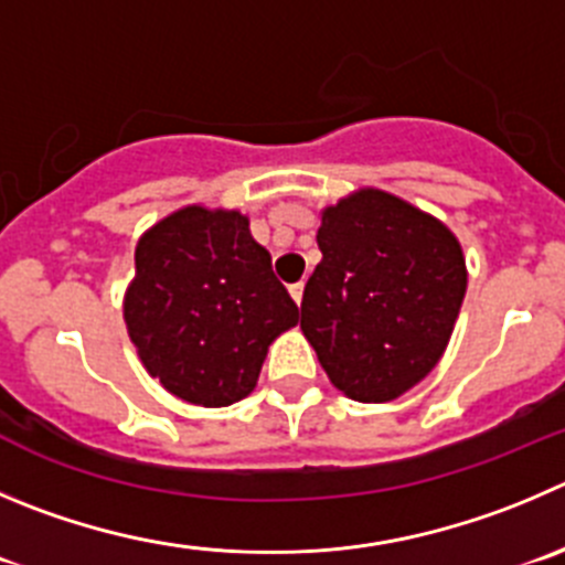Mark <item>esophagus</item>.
<instances>
[{
	"label": "esophagus",
	"mask_w": 565,
	"mask_h": 565,
	"mask_svg": "<svg viewBox=\"0 0 565 565\" xmlns=\"http://www.w3.org/2000/svg\"><path fill=\"white\" fill-rule=\"evenodd\" d=\"M288 291H291V299H294V302L302 305V294H305V286H302V282H294V286L288 288Z\"/></svg>",
	"instance_id": "obj_1"
}]
</instances>
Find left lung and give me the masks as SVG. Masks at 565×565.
<instances>
[{
    "instance_id": "obj_1",
    "label": "left lung",
    "mask_w": 565,
    "mask_h": 565,
    "mask_svg": "<svg viewBox=\"0 0 565 565\" xmlns=\"http://www.w3.org/2000/svg\"><path fill=\"white\" fill-rule=\"evenodd\" d=\"M316 241L321 263L305 286V338L349 399H396L433 372L452 335L466 294L458 238L366 188L321 213Z\"/></svg>"
}]
</instances>
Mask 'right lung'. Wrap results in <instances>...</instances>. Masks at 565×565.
I'll return each instance as SVG.
<instances>
[{
    "label": "right lung",
    "instance_id": "right-lung-1",
    "mask_svg": "<svg viewBox=\"0 0 565 565\" xmlns=\"http://www.w3.org/2000/svg\"><path fill=\"white\" fill-rule=\"evenodd\" d=\"M125 321L169 394L227 407L252 394L268 343L299 321L238 211L182 207L136 246Z\"/></svg>",
    "mask_w": 565,
    "mask_h": 565
}]
</instances>
